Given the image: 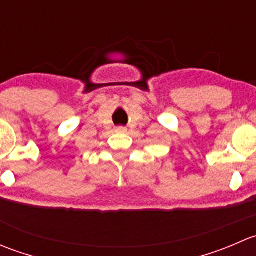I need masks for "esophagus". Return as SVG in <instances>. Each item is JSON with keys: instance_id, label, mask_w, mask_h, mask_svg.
<instances>
[{"instance_id": "esophagus-1", "label": "esophagus", "mask_w": 256, "mask_h": 256, "mask_svg": "<svg viewBox=\"0 0 256 256\" xmlns=\"http://www.w3.org/2000/svg\"><path fill=\"white\" fill-rule=\"evenodd\" d=\"M116 131H118V132H126V128H124V126H118V128H116Z\"/></svg>"}]
</instances>
